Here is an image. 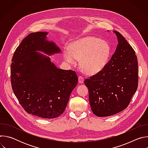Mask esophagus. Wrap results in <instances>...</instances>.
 Segmentation results:
<instances>
[{
  "label": "esophagus",
  "instance_id": "obj_1",
  "mask_svg": "<svg viewBox=\"0 0 148 148\" xmlns=\"http://www.w3.org/2000/svg\"><path fill=\"white\" fill-rule=\"evenodd\" d=\"M78 82L80 84H82L84 82V78L82 76L78 77Z\"/></svg>",
  "mask_w": 148,
  "mask_h": 148
}]
</instances>
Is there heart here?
I'll return each mask as SVG.
<instances>
[{"mask_svg":"<svg viewBox=\"0 0 148 148\" xmlns=\"http://www.w3.org/2000/svg\"><path fill=\"white\" fill-rule=\"evenodd\" d=\"M111 47L107 41L92 36L79 38L64 51V58L71 64L79 60V66L87 74L93 75L101 71L108 62Z\"/></svg>","mask_w":148,"mask_h":148,"instance_id":"1","label":"heart"}]
</instances>
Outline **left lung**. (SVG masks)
<instances>
[{"instance_id":"obj_1","label":"left lung","mask_w":148,"mask_h":148,"mask_svg":"<svg viewBox=\"0 0 148 148\" xmlns=\"http://www.w3.org/2000/svg\"><path fill=\"white\" fill-rule=\"evenodd\" d=\"M113 32L118 43L114 54L101 71L84 81L92 111L97 116H111L127 108L138 88L135 52L121 34Z\"/></svg>"}]
</instances>
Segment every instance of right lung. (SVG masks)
<instances>
[{
  "instance_id": "right-lung-1",
  "label": "right lung",
  "mask_w": 148,
  "mask_h": 148,
  "mask_svg": "<svg viewBox=\"0 0 148 148\" xmlns=\"http://www.w3.org/2000/svg\"><path fill=\"white\" fill-rule=\"evenodd\" d=\"M47 34L32 33L21 42L12 58L10 79L14 95L27 113L52 119L65 111L78 77L75 71L58 69L50 57L37 52L61 53Z\"/></svg>"
}]
</instances>
